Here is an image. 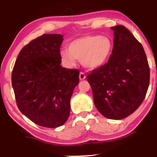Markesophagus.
Instances as JSON below:
<instances>
[{
	"instance_id": "esophagus-1",
	"label": "esophagus",
	"mask_w": 157,
	"mask_h": 157,
	"mask_svg": "<svg viewBox=\"0 0 157 157\" xmlns=\"http://www.w3.org/2000/svg\"><path fill=\"white\" fill-rule=\"evenodd\" d=\"M79 77H80V80H85L86 79V75L83 72H80V75H79Z\"/></svg>"
}]
</instances>
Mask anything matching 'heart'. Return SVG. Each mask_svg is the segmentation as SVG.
<instances>
[{"mask_svg": "<svg viewBox=\"0 0 157 157\" xmlns=\"http://www.w3.org/2000/svg\"><path fill=\"white\" fill-rule=\"evenodd\" d=\"M113 41L109 37L86 35L71 41L68 50H62V60L68 66H75L80 60L84 67L96 69L109 60L113 50Z\"/></svg>", "mask_w": 157, "mask_h": 157, "instance_id": "1", "label": "heart"}]
</instances>
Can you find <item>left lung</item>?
<instances>
[{"label":"left lung","instance_id":"obj_1","mask_svg":"<svg viewBox=\"0 0 157 157\" xmlns=\"http://www.w3.org/2000/svg\"><path fill=\"white\" fill-rule=\"evenodd\" d=\"M113 46L109 61L87 75L97 109L106 118L121 120L140 107L150 82L142 44L122 25L111 27Z\"/></svg>","mask_w":157,"mask_h":157}]
</instances>
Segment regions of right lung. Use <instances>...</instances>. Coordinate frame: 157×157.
<instances>
[{
  "mask_svg": "<svg viewBox=\"0 0 157 157\" xmlns=\"http://www.w3.org/2000/svg\"><path fill=\"white\" fill-rule=\"evenodd\" d=\"M63 36L44 34L20 52L12 85L21 113L40 126L57 128L67 121L70 100L79 83V71L62 67Z\"/></svg>",
  "mask_w": 157,
  "mask_h": 157,
  "instance_id": "obj_1",
  "label": "right lung"
}]
</instances>
